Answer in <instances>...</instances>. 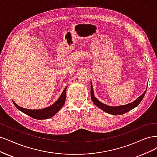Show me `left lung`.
Masks as SVG:
<instances>
[{
  "label": "left lung",
  "instance_id": "left-lung-1",
  "mask_svg": "<svg viewBox=\"0 0 157 157\" xmlns=\"http://www.w3.org/2000/svg\"><path fill=\"white\" fill-rule=\"evenodd\" d=\"M146 90L141 94V96L134 100V102L129 103L128 104L123 105H119V106H109L106 104H104L102 102H100V101L94 97V91H93V87L92 85V83H90V97H91L93 102L100 109L103 110L104 112L108 113L111 115H122L126 112H128V111L134 109L136 106H138L139 104L141 102V100H143L144 96L146 93Z\"/></svg>",
  "mask_w": 157,
  "mask_h": 157
}]
</instances>
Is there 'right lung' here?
I'll use <instances>...</instances> for the list:
<instances>
[{
	"mask_svg": "<svg viewBox=\"0 0 157 157\" xmlns=\"http://www.w3.org/2000/svg\"><path fill=\"white\" fill-rule=\"evenodd\" d=\"M67 87H66L63 91L61 95L60 96L59 99L53 104L50 105L49 107L41 109H25L20 107L16 103L13 101V103L16 107L19 109L21 112L25 113L30 117L36 119H47L52 117L56 114L62 108L65 103L66 100V91H67Z\"/></svg>",
	"mask_w": 157,
	"mask_h": 157,
	"instance_id": "obj_1",
	"label": "right lung"
}]
</instances>
